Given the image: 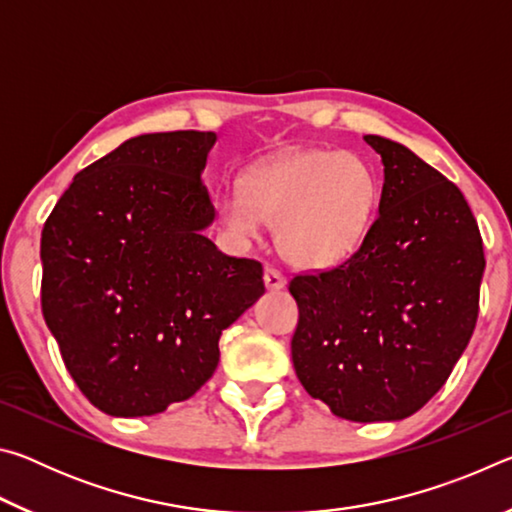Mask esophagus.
<instances>
[{"instance_id": "obj_1", "label": "esophagus", "mask_w": 512, "mask_h": 512, "mask_svg": "<svg viewBox=\"0 0 512 512\" xmlns=\"http://www.w3.org/2000/svg\"><path fill=\"white\" fill-rule=\"evenodd\" d=\"M264 284H266V289L280 291V289H284V284H287V280H284V275L280 271H275V268H266V271H264Z\"/></svg>"}]
</instances>
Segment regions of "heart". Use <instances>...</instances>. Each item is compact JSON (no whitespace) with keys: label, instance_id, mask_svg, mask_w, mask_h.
I'll list each match as a JSON object with an SVG mask.
<instances>
[{"label":"heart","instance_id":"obj_1","mask_svg":"<svg viewBox=\"0 0 512 512\" xmlns=\"http://www.w3.org/2000/svg\"><path fill=\"white\" fill-rule=\"evenodd\" d=\"M377 207V180L366 162L334 149L296 151L257 164L239 192L216 201L221 228L237 241L275 225L287 262L329 268L357 253Z\"/></svg>","mask_w":512,"mask_h":512}]
</instances>
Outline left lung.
Returning a JSON list of instances; mask_svg holds the SVG:
<instances>
[{
    "mask_svg": "<svg viewBox=\"0 0 512 512\" xmlns=\"http://www.w3.org/2000/svg\"><path fill=\"white\" fill-rule=\"evenodd\" d=\"M384 162L379 216L357 253L289 282L293 368L352 422L409 418L470 343L485 268L479 225L452 180L406 146L363 137Z\"/></svg>",
    "mask_w": 512,
    "mask_h": 512,
    "instance_id": "obj_1",
    "label": "left lung"
}]
</instances>
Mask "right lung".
<instances>
[{"instance_id": "obj_1", "label": "right lung", "mask_w": 512, "mask_h": 512, "mask_svg": "<svg viewBox=\"0 0 512 512\" xmlns=\"http://www.w3.org/2000/svg\"><path fill=\"white\" fill-rule=\"evenodd\" d=\"M214 133L126 140L92 162L42 228V316L65 368L99 411L162 413L219 366V339L264 293L255 259L203 230Z\"/></svg>"}]
</instances>
